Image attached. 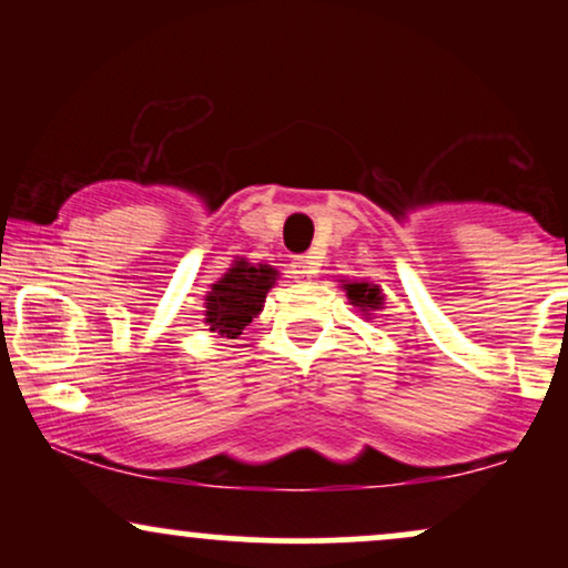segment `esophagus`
Wrapping results in <instances>:
<instances>
[{"mask_svg": "<svg viewBox=\"0 0 568 568\" xmlns=\"http://www.w3.org/2000/svg\"><path fill=\"white\" fill-rule=\"evenodd\" d=\"M291 277L298 280V283H306V280H312V275H315V266H312V262L306 256H296L291 262Z\"/></svg>", "mask_w": 568, "mask_h": 568, "instance_id": "1", "label": "esophagus"}]
</instances>
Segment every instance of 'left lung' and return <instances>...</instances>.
Segmentation results:
<instances>
[{
  "mask_svg": "<svg viewBox=\"0 0 568 568\" xmlns=\"http://www.w3.org/2000/svg\"><path fill=\"white\" fill-rule=\"evenodd\" d=\"M342 288L347 291L349 304L368 321L384 310V293L379 285L368 283V280H342Z\"/></svg>",
  "mask_w": 568,
  "mask_h": 568,
  "instance_id": "1",
  "label": "left lung"
}]
</instances>
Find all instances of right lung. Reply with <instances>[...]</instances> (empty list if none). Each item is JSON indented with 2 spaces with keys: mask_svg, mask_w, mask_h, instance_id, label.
I'll return each instance as SVG.
<instances>
[{
  "mask_svg": "<svg viewBox=\"0 0 568 568\" xmlns=\"http://www.w3.org/2000/svg\"><path fill=\"white\" fill-rule=\"evenodd\" d=\"M280 272L270 264L234 258L230 270L205 293V325L213 334L237 338L253 317L262 315L266 293L275 288Z\"/></svg>",
  "mask_w": 568,
  "mask_h": 568,
  "instance_id": "right-lung-1",
  "label": "right lung"
}]
</instances>
